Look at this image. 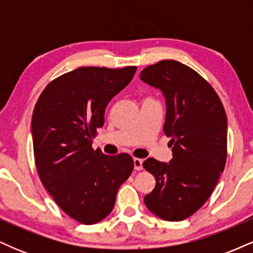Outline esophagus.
<instances>
[{
	"label": "esophagus",
	"instance_id": "esophagus-1",
	"mask_svg": "<svg viewBox=\"0 0 253 253\" xmlns=\"http://www.w3.org/2000/svg\"><path fill=\"white\" fill-rule=\"evenodd\" d=\"M133 162H134V169H135L136 171L143 170V159H140V158H134V159H133Z\"/></svg>",
	"mask_w": 253,
	"mask_h": 253
}]
</instances>
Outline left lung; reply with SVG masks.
<instances>
[{"mask_svg":"<svg viewBox=\"0 0 253 253\" xmlns=\"http://www.w3.org/2000/svg\"><path fill=\"white\" fill-rule=\"evenodd\" d=\"M141 81L163 91L164 132L172 147L169 164L155 158L143 163L156 178L144 197L146 207L168 221H182L210 199L227 159V119L215 90L195 70L161 60L140 72Z\"/></svg>","mask_w":253,"mask_h":253,"instance_id":"1","label":"left lung"}]
</instances>
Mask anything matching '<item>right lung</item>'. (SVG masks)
<instances>
[{
  "label": "right lung",
  "instance_id": "add662e5",
  "mask_svg": "<svg viewBox=\"0 0 253 253\" xmlns=\"http://www.w3.org/2000/svg\"><path fill=\"white\" fill-rule=\"evenodd\" d=\"M136 66H83L54 78L38 98L32 115L38 175L52 199L83 225L104 219L117 193L132 173L127 153L108 156L91 146L104 110L132 81Z\"/></svg>",
  "mask_w": 253,
  "mask_h": 253
}]
</instances>
